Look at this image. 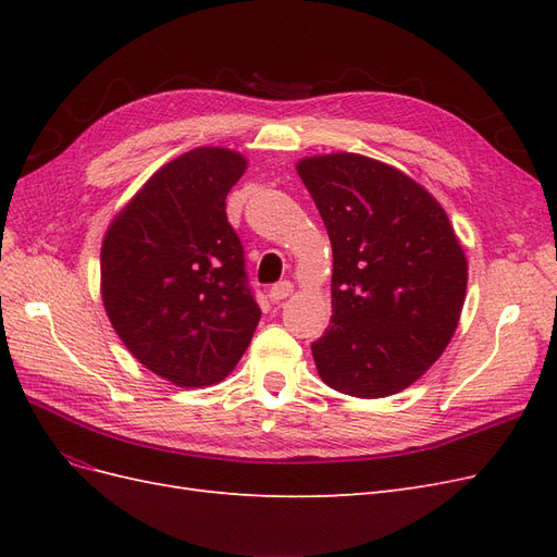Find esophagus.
Masks as SVG:
<instances>
[{
	"label": "esophagus",
	"instance_id": "obj_1",
	"mask_svg": "<svg viewBox=\"0 0 557 557\" xmlns=\"http://www.w3.org/2000/svg\"><path fill=\"white\" fill-rule=\"evenodd\" d=\"M293 283L290 281H281L276 285H272V290H269V299L272 301H281V299H288L293 295Z\"/></svg>",
	"mask_w": 557,
	"mask_h": 557
}]
</instances>
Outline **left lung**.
<instances>
[{
    "label": "left lung",
    "instance_id": "8db88e82",
    "mask_svg": "<svg viewBox=\"0 0 557 557\" xmlns=\"http://www.w3.org/2000/svg\"><path fill=\"white\" fill-rule=\"evenodd\" d=\"M332 244V318L311 344L320 379L350 397L401 393L442 358L465 305L467 258L423 185L358 153L301 158Z\"/></svg>",
    "mask_w": 557,
    "mask_h": 557
}]
</instances>
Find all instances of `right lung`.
Segmentation results:
<instances>
[{"label":"right lung","mask_w":557,"mask_h":557,"mask_svg":"<svg viewBox=\"0 0 557 557\" xmlns=\"http://www.w3.org/2000/svg\"><path fill=\"white\" fill-rule=\"evenodd\" d=\"M246 166L237 150L193 148L160 166L104 234L99 269L111 325L134 358L178 387L223 381L260 323L225 213Z\"/></svg>","instance_id":"obj_1"}]
</instances>
